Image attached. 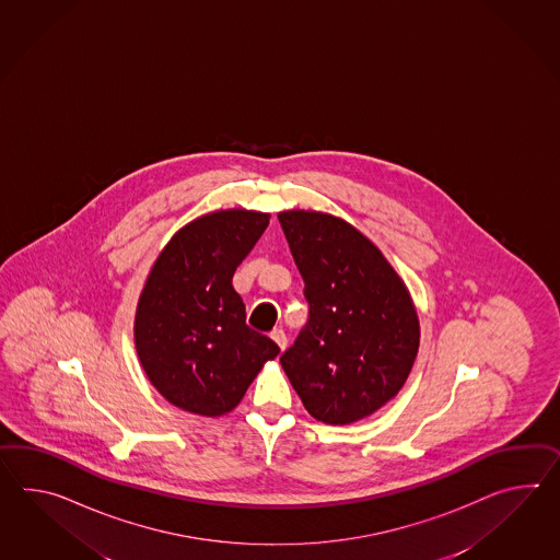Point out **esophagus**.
<instances>
[{
  "mask_svg": "<svg viewBox=\"0 0 560 560\" xmlns=\"http://www.w3.org/2000/svg\"><path fill=\"white\" fill-rule=\"evenodd\" d=\"M271 338H273L275 343H277V346L281 348V352H283V350L287 348L285 331H283L281 328L273 329V331H271Z\"/></svg>",
  "mask_w": 560,
  "mask_h": 560,
  "instance_id": "1",
  "label": "esophagus"
}]
</instances>
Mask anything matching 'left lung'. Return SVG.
<instances>
[{
  "label": "left lung",
  "mask_w": 560,
  "mask_h": 560,
  "mask_svg": "<svg viewBox=\"0 0 560 560\" xmlns=\"http://www.w3.org/2000/svg\"><path fill=\"white\" fill-rule=\"evenodd\" d=\"M279 222L310 303L307 324L281 366L314 419L354 423L409 378L421 336L409 289L346 220L287 210Z\"/></svg>",
  "instance_id": "left-lung-1"
}]
</instances>
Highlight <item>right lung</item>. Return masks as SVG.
I'll use <instances>...</instances> for the list:
<instances>
[{
  "label": "right lung",
  "instance_id": "right-lung-1",
  "mask_svg": "<svg viewBox=\"0 0 560 560\" xmlns=\"http://www.w3.org/2000/svg\"><path fill=\"white\" fill-rule=\"evenodd\" d=\"M269 226V214L219 210L172 236L141 291L139 362L160 395L202 417L231 412L279 346L246 326L232 275Z\"/></svg>",
  "mask_w": 560,
  "mask_h": 560
}]
</instances>
